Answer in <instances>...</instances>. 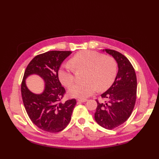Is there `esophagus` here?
I'll return each mask as SVG.
<instances>
[{
	"label": "esophagus",
	"mask_w": 159,
	"mask_h": 159,
	"mask_svg": "<svg viewBox=\"0 0 159 159\" xmlns=\"http://www.w3.org/2000/svg\"><path fill=\"white\" fill-rule=\"evenodd\" d=\"M88 101L87 99H78L77 100V101L79 102H86Z\"/></svg>",
	"instance_id": "34e87169"
}]
</instances>
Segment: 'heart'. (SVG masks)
Returning <instances> with one entry per match:
<instances>
[{"label":"heart","instance_id":"heart-1","mask_svg":"<svg viewBox=\"0 0 159 159\" xmlns=\"http://www.w3.org/2000/svg\"><path fill=\"white\" fill-rule=\"evenodd\" d=\"M70 62L74 70H84V81L75 82L68 89V94L73 97L85 98L93 94L97 89H108L117 72V64L113 57L89 50L78 52ZM58 77L64 86L68 87L74 80L73 70L68 64L63 65L58 71Z\"/></svg>","mask_w":159,"mask_h":159}]
</instances>
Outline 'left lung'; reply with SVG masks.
<instances>
[{
  "instance_id": "8db88e82",
  "label": "left lung",
  "mask_w": 159,
  "mask_h": 159,
  "mask_svg": "<svg viewBox=\"0 0 159 159\" xmlns=\"http://www.w3.org/2000/svg\"><path fill=\"white\" fill-rule=\"evenodd\" d=\"M111 55L118 65V73L114 82L101 95L107 101L100 102L95 113V121L107 129H113L126 122L134 108L137 97V77L128 58L112 49H103Z\"/></svg>"
}]
</instances>
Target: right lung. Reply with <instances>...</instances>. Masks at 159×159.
<instances>
[{
  "mask_svg": "<svg viewBox=\"0 0 159 159\" xmlns=\"http://www.w3.org/2000/svg\"><path fill=\"white\" fill-rule=\"evenodd\" d=\"M70 51H50L37 55L25 70L21 85V93L25 109L30 119L40 129L50 133L63 130L69 124L76 100L60 102L66 90L58 77L61 64ZM37 74L43 79L45 89L40 94L27 88L26 79Z\"/></svg>",
  "mask_w": 159,
  "mask_h": 159,
  "instance_id": "add662e5",
  "label": "right lung"
}]
</instances>
